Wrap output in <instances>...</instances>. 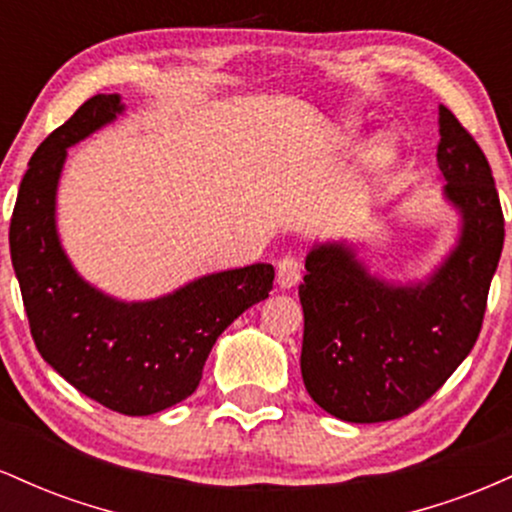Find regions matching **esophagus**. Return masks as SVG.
Here are the masks:
<instances>
[{
  "instance_id": "34e87169",
  "label": "esophagus",
  "mask_w": 512,
  "mask_h": 512,
  "mask_svg": "<svg viewBox=\"0 0 512 512\" xmlns=\"http://www.w3.org/2000/svg\"><path fill=\"white\" fill-rule=\"evenodd\" d=\"M301 281V262L296 257H284L276 264V284L279 289H291Z\"/></svg>"
}]
</instances>
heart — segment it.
Listing matches in <instances>:
<instances>
[{
  "instance_id": "1",
  "label": "heart",
  "mask_w": 512,
  "mask_h": 512,
  "mask_svg": "<svg viewBox=\"0 0 512 512\" xmlns=\"http://www.w3.org/2000/svg\"><path fill=\"white\" fill-rule=\"evenodd\" d=\"M366 158H368V163H373V166H378V168L390 166L392 158H395V139L392 137L375 139V142L368 146Z\"/></svg>"
}]
</instances>
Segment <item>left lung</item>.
<instances>
[{"mask_svg":"<svg viewBox=\"0 0 512 512\" xmlns=\"http://www.w3.org/2000/svg\"><path fill=\"white\" fill-rule=\"evenodd\" d=\"M438 125L443 195L462 228L436 272L419 284H390L344 240L305 257L303 383L315 404L351 424L419 409L467 358L484 322L505 238L501 199L484 151L445 105Z\"/></svg>","mask_w":512,"mask_h":512,"instance_id":"obj_1","label":"left lung"}]
</instances>
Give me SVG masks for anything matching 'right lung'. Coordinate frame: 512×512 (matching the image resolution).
<instances>
[{"mask_svg": "<svg viewBox=\"0 0 512 512\" xmlns=\"http://www.w3.org/2000/svg\"><path fill=\"white\" fill-rule=\"evenodd\" d=\"M125 113L98 93L35 149L9 226L11 264L40 356L81 395L127 416H149L197 390L219 334L272 291V264L199 276L154 301L105 296L72 267L55 223L67 149Z\"/></svg>", "mask_w": 512, "mask_h": 512, "instance_id": "right-lung-1", "label": "right lung"}]
</instances>
